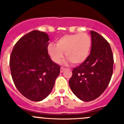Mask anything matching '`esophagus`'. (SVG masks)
Segmentation results:
<instances>
[{
  "label": "esophagus",
  "instance_id": "esophagus-1",
  "mask_svg": "<svg viewBox=\"0 0 124 124\" xmlns=\"http://www.w3.org/2000/svg\"><path fill=\"white\" fill-rule=\"evenodd\" d=\"M65 70V68L63 67H61V68H60V73H63V71H64V70Z\"/></svg>",
  "mask_w": 124,
  "mask_h": 124
}]
</instances>
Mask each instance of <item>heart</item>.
<instances>
[{
  "instance_id": "1",
  "label": "heart",
  "mask_w": 124,
  "mask_h": 124,
  "mask_svg": "<svg viewBox=\"0 0 124 124\" xmlns=\"http://www.w3.org/2000/svg\"><path fill=\"white\" fill-rule=\"evenodd\" d=\"M91 46L90 37L85 33H81L63 36L57 40L56 45L49 44L47 50L54 63H60L65 53L67 61H70L74 64H78L87 58Z\"/></svg>"
}]
</instances>
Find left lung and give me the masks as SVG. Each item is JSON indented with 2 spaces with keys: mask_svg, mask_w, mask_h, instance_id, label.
Masks as SVG:
<instances>
[{
  "mask_svg": "<svg viewBox=\"0 0 124 124\" xmlns=\"http://www.w3.org/2000/svg\"><path fill=\"white\" fill-rule=\"evenodd\" d=\"M90 54L82 64L73 70L69 85L78 98L91 101L104 93L110 83L113 73L114 58L109 43L103 37L90 31Z\"/></svg>",
  "mask_w": 124,
  "mask_h": 124,
  "instance_id": "8db88e82",
  "label": "left lung"
}]
</instances>
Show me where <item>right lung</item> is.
<instances>
[{
    "label": "right lung",
    "instance_id": "right-lung-1",
    "mask_svg": "<svg viewBox=\"0 0 124 124\" xmlns=\"http://www.w3.org/2000/svg\"><path fill=\"white\" fill-rule=\"evenodd\" d=\"M48 35L33 30L15 45L10 58V68L15 86L26 98L41 101L51 93L60 66L48 53Z\"/></svg>",
    "mask_w": 124,
    "mask_h": 124
}]
</instances>
